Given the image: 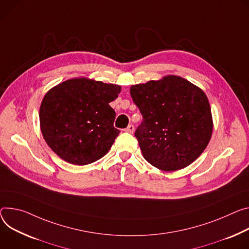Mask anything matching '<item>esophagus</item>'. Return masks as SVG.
Returning a JSON list of instances; mask_svg holds the SVG:
<instances>
[{"label":"esophagus","instance_id":"obj_1","mask_svg":"<svg viewBox=\"0 0 249 249\" xmlns=\"http://www.w3.org/2000/svg\"><path fill=\"white\" fill-rule=\"evenodd\" d=\"M134 130H135L134 125L130 124V125H128V127H127L124 131H125V132H128V133H133V132H134Z\"/></svg>","mask_w":249,"mask_h":249}]
</instances>
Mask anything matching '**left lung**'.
<instances>
[{
    "label": "left lung",
    "instance_id": "obj_1",
    "mask_svg": "<svg viewBox=\"0 0 249 249\" xmlns=\"http://www.w3.org/2000/svg\"><path fill=\"white\" fill-rule=\"evenodd\" d=\"M130 94L143 116L135 131L143 157L165 172L184 169L205 150L213 133L209 99L183 77L132 85Z\"/></svg>",
    "mask_w": 249,
    "mask_h": 249
}]
</instances>
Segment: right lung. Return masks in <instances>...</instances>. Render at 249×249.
Returning a JSON list of instances; mask_svg holds the SVG:
<instances>
[{
    "instance_id": "add662e5",
    "label": "right lung",
    "mask_w": 249,
    "mask_h": 249,
    "mask_svg": "<svg viewBox=\"0 0 249 249\" xmlns=\"http://www.w3.org/2000/svg\"><path fill=\"white\" fill-rule=\"evenodd\" d=\"M121 86L84 77L52 88L39 108L42 136L62 160L91 164L107 154L120 131L113 126L115 100Z\"/></svg>"
}]
</instances>
